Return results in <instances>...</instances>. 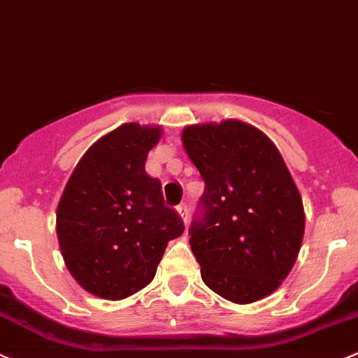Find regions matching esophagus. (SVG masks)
<instances>
[{
	"instance_id": "esophagus-1",
	"label": "esophagus",
	"mask_w": 358,
	"mask_h": 358,
	"mask_svg": "<svg viewBox=\"0 0 358 358\" xmlns=\"http://www.w3.org/2000/svg\"><path fill=\"white\" fill-rule=\"evenodd\" d=\"M178 213H180V217H182L183 224H187V222H189V206H187L185 203L180 204V206H178Z\"/></svg>"
}]
</instances>
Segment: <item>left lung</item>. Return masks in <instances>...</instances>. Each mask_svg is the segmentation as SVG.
Here are the masks:
<instances>
[{
    "label": "left lung",
    "instance_id": "obj_1",
    "mask_svg": "<svg viewBox=\"0 0 358 358\" xmlns=\"http://www.w3.org/2000/svg\"><path fill=\"white\" fill-rule=\"evenodd\" d=\"M182 141L204 180L189 229L201 278L231 303L264 299L289 276L304 236L303 199L282 154L232 119L185 127Z\"/></svg>",
    "mask_w": 358,
    "mask_h": 358
}]
</instances>
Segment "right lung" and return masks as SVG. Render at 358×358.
Wrapping results in <instances>:
<instances>
[{"label":"right lung","instance_id":"1","mask_svg":"<svg viewBox=\"0 0 358 358\" xmlns=\"http://www.w3.org/2000/svg\"><path fill=\"white\" fill-rule=\"evenodd\" d=\"M161 127L122 124L83 154L57 204V239L82 289L126 299L154 280L182 218L164 204L161 182L145 171Z\"/></svg>","mask_w":358,"mask_h":358}]
</instances>
